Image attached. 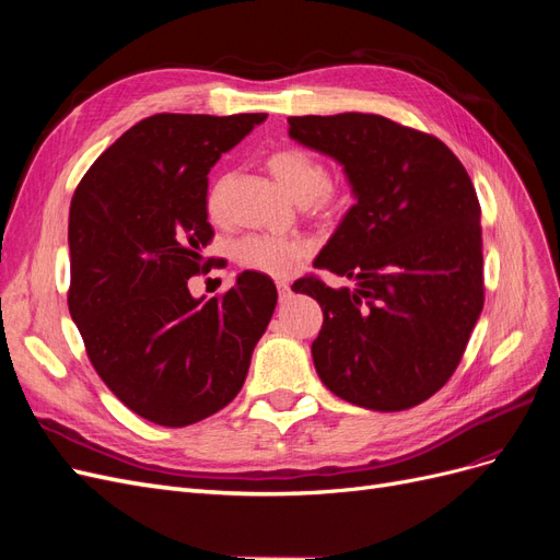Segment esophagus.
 <instances>
[{
  "mask_svg": "<svg viewBox=\"0 0 560 560\" xmlns=\"http://www.w3.org/2000/svg\"><path fill=\"white\" fill-rule=\"evenodd\" d=\"M278 294H280V303H287L292 299V287L290 282H278Z\"/></svg>",
  "mask_w": 560,
  "mask_h": 560,
  "instance_id": "esophagus-1",
  "label": "esophagus"
}]
</instances>
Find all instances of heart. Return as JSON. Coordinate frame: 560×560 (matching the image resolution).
Returning a JSON list of instances; mask_svg holds the SVG:
<instances>
[{
	"instance_id": "b5f03b06",
	"label": "heart",
	"mask_w": 560,
	"mask_h": 560,
	"mask_svg": "<svg viewBox=\"0 0 560 560\" xmlns=\"http://www.w3.org/2000/svg\"><path fill=\"white\" fill-rule=\"evenodd\" d=\"M270 175L278 179L282 189L301 206L317 212L334 210L343 202V191L329 184V171L311 151L301 147H278L266 156ZM226 177H219L208 194L210 214H219L224 202ZM235 259L247 270L266 276H290L296 264L306 257V243L296 238H278V235L249 233L233 247Z\"/></svg>"
}]
</instances>
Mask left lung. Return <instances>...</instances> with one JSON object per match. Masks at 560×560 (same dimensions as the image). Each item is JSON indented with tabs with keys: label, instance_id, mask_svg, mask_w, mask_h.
Segmentation results:
<instances>
[{
	"label": "left lung",
	"instance_id": "8db88e82",
	"mask_svg": "<svg viewBox=\"0 0 560 560\" xmlns=\"http://www.w3.org/2000/svg\"><path fill=\"white\" fill-rule=\"evenodd\" d=\"M290 138L343 165L358 202L315 268L292 290L325 322L313 341L317 376L371 411H404L442 389L483 308L481 208L453 151L434 135L378 114L290 116Z\"/></svg>",
	"mask_w": 560,
	"mask_h": 560
}]
</instances>
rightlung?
I'll return each instance as SVG.
<instances>
[{"label":"right lung","mask_w":560,"mask_h":560,"mask_svg":"<svg viewBox=\"0 0 560 560\" xmlns=\"http://www.w3.org/2000/svg\"><path fill=\"white\" fill-rule=\"evenodd\" d=\"M266 114H154L126 130L70 206L67 306L97 376L130 411L186 428L241 393L278 290L245 270L194 299L212 241L208 173Z\"/></svg>","instance_id":"obj_1"}]
</instances>
